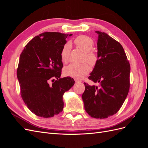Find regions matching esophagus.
Here are the masks:
<instances>
[{
  "label": "esophagus",
  "mask_w": 148,
  "mask_h": 148,
  "mask_svg": "<svg viewBox=\"0 0 148 148\" xmlns=\"http://www.w3.org/2000/svg\"><path fill=\"white\" fill-rule=\"evenodd\" d=\"M75 81L76 83H81V82H82L81 80H80V79H75Z\"/></svg>",
  "instance_id": "obj_1"
}]
</instances>
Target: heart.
I'll use <instances>...</instances> for the list:
<instances>
[{
	"label": "heart",
	"mask_w": 148,
	"mask_h": 148,
	"mask_svg": "<svg viewBox=\"0 0 148 148\" xmlns=\"http://www.w3.org/2000/svg\"><path fill=\"white\" fill-rule=\"evenodd\" d=\"M74 43L75 45L84 52L83 58L84 62H88L91 66L95 65L97 61V57L96 53L91 50L94 46V41L90 37L85 35H80L76 38ZM71 45L66 43L62 47L60 52L62 61L66 63L69 60ZM90 71V66L86 62L81 64H71L64 67L63 73L66 77H70L77 79H80L86 75Z\"/></svg>",
	"instance_id": "b5f03b06"
}]
</instances>
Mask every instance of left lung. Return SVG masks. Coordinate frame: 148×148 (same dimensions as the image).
I'll return each mask as SVG.
<instances>
[{
	"label": "left lung",
	"instance_id": "8db88e82",
	"mask_svg": "<svg viewBox=\"0 0 148 148\" xmlns=\"http://www.w3.org/2000/svg\"><path fill=\"white\" fill-rule=\"evenodd\" d=\"M96 32L97 61L88 78L99 85L84 83L82 99L89 115L101 119L115 114L123 105L130 89V65L118 41L105 33Z\"/></svg>",
	"mask_w": 148,
	"mask_h": 148
}]
</instances>
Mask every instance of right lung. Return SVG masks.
Instances as JSON below:
<instances>
[{"label": "right lung", "mask_w": 148, "mask_h": 148, "mask_svg": "<svg viewBox=\"0 0 148 148\" xmlns=\"http://www.w3.org/2000/svg\"><path fill=\"white\" fill-rule=\"evenodd\" d=\"M71 36L41 33L31 39L20 54L16 75L21 96L28 108L39 117L49 118L60 113L64 94L75 84L70 77L60 78L63 67L60 52L66 38Z\"/></svg>", "instance_id": "1"}]
</instances>
